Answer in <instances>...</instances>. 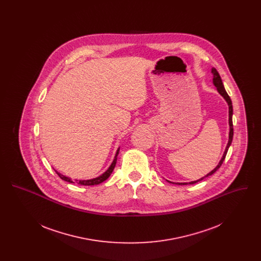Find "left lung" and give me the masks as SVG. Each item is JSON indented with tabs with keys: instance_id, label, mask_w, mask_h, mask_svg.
I'll use <instances>...</instances> for the list:
<instances>
[{
	"instance_id": "8db88e82",
	"label": "left lung",
	"mask_w": 261,
	"mask_h": 261,
	"mask_svg": "<svg viewBox=\"0 0 261 261\" xmlns=\"http://www.w3.org/2000/svg\"><path fill=\"white\" fill-rule=\"evenodd\" d=\"M211 73L213 74V84H214V86L217 88L218 93L223 97L225 100L227 101L228 106H229V126H230V132H229V141H228V144H227V146H226V149H225V151H224L223 156H222L221 161L219 162L218 165H217V166H216L212 171H211L210 173L206 174L204 177L200 178V179L197 180V181H192V182H190V183H173V182L168 181V182H170V183H172V184H178V185H187V184H191V185H192V184L198 183L199 181L203 180L205 177H208V176H211V175H212L214 172H216V171H217V169H219V167H220V166H221V164L223 163L224 160H225V156H226L227 151H228V149H229V147H230V145H231V143H232L233 135H234L233 120H232V116H233V106H232V100L230 99V97L228 96V94H227V92H226V90H225V88H224L223 83H222V80H221V77H220V75L218 73V71H217L214 67H212V69H211Z\"/></svg>"
}]
</instances>
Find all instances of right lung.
I'll return each instance as SVG.
<instances>
[{"label": "right lung", "instance_id": "add662e5", "mask_svg": "<svg viewBox=\"0 0 261 261\" xmlns=\"http://www.w3.org/2000/svg\"><path fill=\"white\" fill-rule=\"evenodd\" d=\"M118 153H119V148L118 149L116 150V153H115V156H114V160H113V162H112V164H111V166L109 167V169L105 172V173L101 174L100 176L99 177H97V178H94V179H90V180H75L74 182L71 180V178H68V177H66V176H64V175H62V174L60 173V172H58V171H56L57 174L60 176V178L62 179V180H64V181H66V182H69V183H77V184H79V185H84V186H94V185H99L100 184L101 182H103V181H106L110 176H111V174L112 173V171H113V169H114V166H115V164H116V161H117V155H118Z\"/></svg>", "mask_w": 261, "mask_h": 261}]
</instances>
